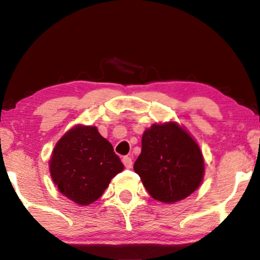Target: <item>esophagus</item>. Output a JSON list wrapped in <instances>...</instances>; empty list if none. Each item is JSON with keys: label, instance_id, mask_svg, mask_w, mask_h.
Listing matches in <instances>:
<instances>
[{"label": "esophagus", "instance_id": "obj_1", "mask_svg": "<svg viewBox=\"0 0 260 260\" xmlns=\"http://www.w3.org/2000/svg\"><path fill=\"white\" fill-rule=\"evenodd\" d=\"M122 164L125 165V167L127 169H131L133 167V161H132V158L129 156H123L122 157Z\"/></svg>", "mask_w": 260, "mask_h": 260}]
</instances>
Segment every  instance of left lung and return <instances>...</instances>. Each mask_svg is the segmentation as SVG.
<instances>
[{
    "mask_svg": "<svg viewBox=\"0 0 260 260\" xmlns=\"http://www.w3.org/2000/svg\"><path fill=\"white\" fill-rule=\"evenodd\" d=\"M141 145L134 170L153 199L175 203L200 187L204 175L202 152L176 122L154 123L143 133Z\"/></svg>",
    "mask_w": 260,
    "mask_h": 260,
    "instance_id": "1",
    "label": "left lung"
}]
</instances>
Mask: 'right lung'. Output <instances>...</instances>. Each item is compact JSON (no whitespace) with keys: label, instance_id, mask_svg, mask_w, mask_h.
<instances>
[{"label":"right lung","instance_id":"add662e5","mask_svg":"<svg viewBox=\"0 0 260 260\" xmlns=\"http://www.w3.org/2000/svg\"><path fill=\"white\" fill-rule=\"evenodd\" d=\"M122 170L113 146L95 126L78 125L67 132L56 143L50 160V174L58 190L79 205L98 200Z\"/></svg>","mask_w":260,"mask_h":260}]
</instances>
